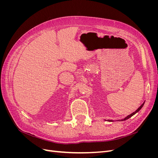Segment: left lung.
<instances>
[{"instance_id":"left-lung-1","label":"left lung","mask_w":158,"mask_h":158,"mask_svg":"<svg viewBox=\"0 0 158 158\" xmlns=\"http://www.w3.org/2000/svg\"><path fill=\"white\" fill-rule=\"evenodd\" d=\"M144 103H145V102H144V103H143L141 105V106H140L139 107H138V108L136 110V111H135V112H133V113H131V114H129V115H128V116H127V117H126L125 118H123V119H121V120H118V121H123L127 120V119H128L129 118H131V117H132V116L134 115V114H135L136 113H138V111H140V110L142 109V107H143V106H144ZM105 121H106V120H105ZM107 121H109V122H113V120H107Z\"/></svg>"}]
</instances>
